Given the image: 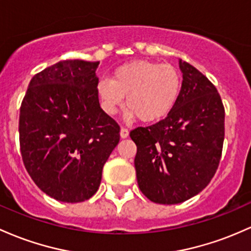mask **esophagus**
<instances>
[{
    "label": "esophagus",
    "instance_id": "obj_1",
    "mask_svg": "<svg viewBox=\"0 0 251 251\" xmlns=\"http://www.w3.org/2000/svg\"><path fill=\"white\" fill-rule=\"evenodd\" d=\"M120 137H121V138H127V137H128V130H127V128L121 127Z\"/></svg>",
    "mask_w": 251,
    "mask_h": 251
}]
</instances>
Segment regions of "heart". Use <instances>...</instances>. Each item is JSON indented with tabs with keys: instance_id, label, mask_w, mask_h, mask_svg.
I'll return each mask as SVG.
<instances>
[{
	"instance_id": "b5f03b06",
	"label": "heart",
	"mask_w": 251,
	"mask_h": 251,
	"mask_svg": "<svg viewBox=\"0 0 251 251\" xmlns=\"http://www.w3.org/2000/svg\"><path fill=\"white\" fill-rule=\"evenodd\" d=\"M181 85L180 73L172 64L132 60L115 69L111 78H101L96 92L107 114H115L126 96L128 119L155 123L174 109Z\"/></svg>"
}]
</instances>
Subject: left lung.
<instances>
[{"mask_svg": "<svg viewBox=\"0 0 251 251\" xmlns=\"http://www.w3.org/2000/svg\"><path fill=\"white\" fill-rule=\"evenodd\" d=\"M183 81L164 119L130 132L139 189L151 201H186L210 183L222 157L225 109L213 83L180 59Z\"/></svg>", "mask_w": 251, "mask_h": 251, "instance_id": "1", "label": "left lung"}]
</instances>
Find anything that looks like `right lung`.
I'll list each match as a JSON object with an SVG mask.
<instances>
[{"label": "right lung", "instance_id": "obj_1", "mask_svg": "<svg viewBox=\"0 0 251 251\" xmlns=\"http://www.w3.org/2000/svg\"><path fill=\"white\" fill-rule=\"evenodd\" d=\"M99 62L67 59L33 76L20 107V150L34 183L63 202L88 200L120 139L96 92Z\"/></svg>", "mask_w": 251, "mask_h": 251}]
</instances>
